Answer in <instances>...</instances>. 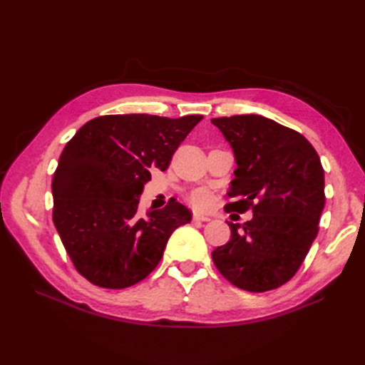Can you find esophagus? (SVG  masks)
Masks as SVG:
<instances>
[{
  "instance_id": "34e87169",
  "label": "esophagus",
  "mask_w": 365,
  "mask_h": 365,
  "mask_svg": "<svg viewBox=\"0 0 365 365\" xmlns=\"http://www.w3.org/2000/svg\"><path fill=\"white\" fill-rule=\"evenodd\" d=\"M193 220H197V222H207V220H210V217L202 213H193Z\"/></svg>"
}]
</instances>
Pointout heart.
<instances>
[{
  "instance_id": "b5f03b06",
  "label": "heart",
  "mask_w": 365,
  "mask_h": 365,
  "mask_svg": "<svg viewBox=\"0 0 365 365\" xmlns=\"http://www.w3.org/2000/svg\"><path fill=\"white\" fill-rule=\"evenodd\" d=\"M189 201L195 208H210L213 204V195L207 189H196L189 195Z\"/></svg>"
}]
</instances>
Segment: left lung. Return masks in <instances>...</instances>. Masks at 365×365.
I'll use <instances>...</instances> for the list:
<instances>
[{"label": "left lung", "mask_w": 365, "mask_h": 365, "mask_svg": "<svg viewBox=\"0 0 365 365\" xmlns=\"http://www.w3.org/2000/svg\"><path fill=\"white\" fill-rule=\"evenodd\" d=\"M235 152L237 169L225 212L252 210L244 224L227 222L231 237L212 257L217 271L240 289L280 288L300 268L318 235L324 208V170L300 132L271 118L247 114L212 118Z\"/></svg>", "instance_id": "8db88e82"}]
</instances>
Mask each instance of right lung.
<instances>
[{
    "mask_svg": "<svg viewBox=\"0 0 365 365\" xmlns=\"http://www.w3.org/2000/svg\"><path fill=\"white\" fill-rule=\"evenodd\" d=\"M202 115H102L85 123L63 148L54 172L53 222L81 275L96 286L123 289L160 263L173 231L192 220L170 200L138 215L150 169L165 170Z\"/></svg>",
    "mask_w": 365,
    "mask_h": 365,
    "instance_id": "1",
    "label": "right lung"
}]
</instances>
